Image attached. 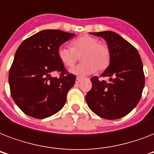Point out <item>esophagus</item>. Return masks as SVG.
<instances>
[{
    "instance_id": "34e87169",
    "label": "esophagus",
    "mask_w": 154,
    "mask_h": 154,
    "mask_svg": "<svg viewBox=\"0 0 154 154\" xmlns=\"http://www.w3.org/2000/svg\"><path fill=\"white\" fill-rule=\"evenodd\" d=\"M82 77H77V79H76V83H79L81 81H82Z\"/></svg>"
}]
</instances>
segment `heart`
Returning a JSON list of instances; mask_svg holds the SVG:
<instances>
[{
  "mask_svg": "<svg viewBox=\"0 0 154 154\" xmlns=\"http://www.w3.org/2000/svg\"><path fill=\"white\" fill-rule=\"evenodd\" d=\"M72 48L60 46L57 56L63 65L72 67L82 55V64L70 69V72L78 76L94 73L96 70L102 71L109 64L110 52L109 47L100 43L99 40L89 35L76 38L71 42Z\"/></svg>",
  "mask_w": 154,
  "mask_h": 154,
  "instance_id": "1",
  "label": "heart"
}]
</instances>
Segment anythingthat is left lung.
Listing matches in <instances>:
<instances>
[{
    "label": "left lung",
    "instance_id": "left-lung-1",
    "mask_svg": "<svg viewBox=\"0 0 154 154\" xmlns=\"http://www.w3.org/2000/svg\"><path fill=\"white\" fill-rule=\"evenodd\" d=\"M102 37L110 52L109 65L101 77H93L92 89L85 100L89 108L99 117L119 119L136 107L145 86L143 65L138 52L129 42L112 31L90 32Z\"/></svg>",
    "mask_w": 154,
    "mask_h": 154
}]
</instances>
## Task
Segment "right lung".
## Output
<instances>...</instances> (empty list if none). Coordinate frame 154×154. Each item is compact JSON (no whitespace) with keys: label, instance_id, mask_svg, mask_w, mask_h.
I'll return each instance as SVG.
<instances>
[{"label":"right lung","instance_id":"1","mask_svg":"<svg viewBox=\"0 0 154 154\" xmlns=\"http://www.w3.org/2000/svg\"><path fill=\"white\" fill-rule=\"evenodd\" d=\"M74 35L59 29L42 30L18 47L8 83L13 101L28 116L46 118L65 105L76 76L66 72L57 50ZM54 72H61L59 79L51 77Z\"/></svg>","mask_w":154,"mask_h":154}]
</instances>
